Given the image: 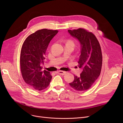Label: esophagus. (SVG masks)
Returning <instances> with one entry per match:
<instances>
[{"instance_id": "34e87169", "label": "esophagus", "mask_w": 123, "mask_h": 123, "mask_svg": "<svg viewBox=\"0 0 123 123\" xmlns=\"http://www.w3.org/2000/svg\"><path fill=\"white\" fill-rule=\"evenodd\" d=\"M56 73H58V74H59L62 75H64L66 74V72H64V71H57Z\"/></svg>"}]
</instances>
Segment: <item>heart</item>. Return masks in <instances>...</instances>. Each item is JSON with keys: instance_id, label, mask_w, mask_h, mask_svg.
<instances>
[{"instance_id": "obj_1", "label": "heart", "mask_w": 123, "mask_h": 123, "mask_svg": "<svg viewBox=\"0 0 123 123\" xmlns=\"http://www.w3.org/2000/svg\"><path fill=\"white\" fill-rule=\"evenodd\" d=\"M67 43H71V44H72L74 45V43H73V42L71 40H68L67 42Z\"/></svg>"}]
</instances>
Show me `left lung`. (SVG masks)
I'll list each match as a JSON object with an SVG mask.
<instances>
[{
    "instance_id": "8db88e82",
    "label": "left lung",
    "mask_w": 123,
    "mask_h": 123,
    "mask_svg": "<svg viewBox=\"0 0 123 123\" xmlns=\"http://www.w3.org/2000/svg\"><path fill=\"white\" fill-rule=\"evenodd\" d=\"M68 33L80 44L79 67L83 71L80 76H74L69 85L77 91H85L91 87L100 75L102 54L100 44L95 36L84 29L68 30Z\"/></svg>"
}]
</instances>
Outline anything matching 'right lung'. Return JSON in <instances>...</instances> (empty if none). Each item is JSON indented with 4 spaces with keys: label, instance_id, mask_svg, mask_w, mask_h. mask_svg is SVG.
Wrapping results in <instances>:
<instances>
[{
    "label": "right lung",
    "instance_id": "right-lung-1",
    "mask_svg": "<svg viewBox=\"0 0 123 123\" xmlns=\"http://www.w3.org/2000/svg\"><path fill=\"white\" fill-rule=\"evenodd\" d=\"M57 30L43 29L29 35L24 42L20 54V68L25 82L32 89L41 91L49 85L52 76L42 70L46 51Z\"/></svg>",
    "mask_w": 123,
    "mask_h": 123
}]
</instances>
